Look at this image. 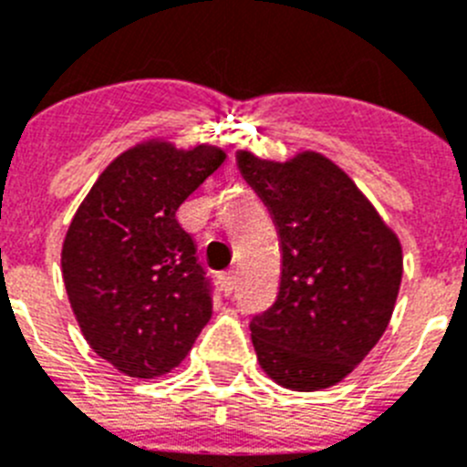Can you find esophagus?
<instances>
[{
	"mask_svg": "<svg viewBox=\"0 0 467 467\" xmlns=\"http://www.w3.org/2000/svg\"><path fill=\"white\" fill-rule=\"evenodd\" d=\"M234 284H236V275H234V270H226V273L220 275V286L224 296H229V293L234 291Z\"/></svg>",
	"mask_w": 467,
	"mask_h": 467,
	"instance_id": "1",
	"label": "esophagus"
}]
</instances>
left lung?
I'll use <instances>...</instances> for the list:
<instances>
[{
    "instance_id": "1",
    "label": "left lung",
    "mask_w": 467,
    "mask_h": 467,
    "mask_svg": "<svg viewBox=\"0 0 467 467\" xmlns=\"http://www.w3.org/2000/svg\"><path fill=\"white\" fill-rule=\"evenodd\" d=\"M236 162L282 247L277 300L250 323L256 359L282 388H332L388 330L401 243L348 174L317 150L286 162L238 150Z\"/></svg>"
}]
</instances>
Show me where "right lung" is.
Returning a JSON list of instances; mask_svg holds the SVG:
<instances>
[{
	"mask_svg": "<svg viewBox=\"0 0 467 467\" xmlns=\"http://www.w3.org/2000/svg\"><path fill=\"white\" fill-rule=\"evenodd\" d=\"M224 158L208 144L141 141L108 164L70 222L61 247L70 307L121 374H167L211 321V284L176 211Z\"/></svg>",
	"mask_w": 467,
	"mask_h": 467,
	"instance_id": "1",
	"label": "right lung"
}]
</instances>
